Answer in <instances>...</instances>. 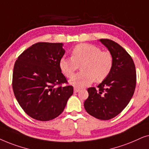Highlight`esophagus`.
I'll return each mask as SVG.
<instances>
[{"mask_svg":"<svg viewBox=\"0 0 149 149\" xmlns=\"http://www.w3.org/2000/svg\"><path fill=\"white\" fill-rule=\"evenodd\" d=\"M80 91V88H77V87H75L74 88V93H78Z\"/></svg>","mask_w":149,"mask_h":149,"instance_id":"obj_1","label":"esophagus"}]
</instances>
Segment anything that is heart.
Here are the masks:
<instances>
[{"mask_svg": "<svg viewBox=\"0 0 149 149\" xmlns=\"http://www.w3.org/2000/svg\"><path fill=\"white\" fill-rule=\"evenodd\" d=\"M71 57L63 56L59 68L65 77L71 78L80 66L81 72L74 76L70 83L77 88L88 86L95 80L102 82L108 78L113 67V57L108 51L90 43H80L71 52Z\"/></svg>", "mask_w": 149, "mask_h": 149, "instance_id": "heart-1", "label": "heart"}]
</instances>
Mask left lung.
<instances>
[{"label": "left lung", "instance_id": "8db88e82", "mask_svg": "<svg viewBox=\"0 0 149 149\" xmlns=\"http://www.w3.org/2000/svg\"><path fill=\"white\" fill-rule=\"evenodd\" d=\"M100 41L112 54L113 67L97 88H88V97L84 105L91 116L109 120L120 114L130 102L136 88V71L132 56L123 47L108 39H101Z\"/></svg>", "mask_w": 149, "mask_h": 149}]
</instances>
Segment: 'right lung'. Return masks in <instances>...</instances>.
<instances>
[{
  "instance_id": "obj_1",
  "label": "right lung",
  "mask_w": 149,
  "mask_h": 149,
  "mask_svg": "<svg viewBox=\"0 0 149 149\" xmlns=\"http://www.w3.org/2000/svg\"><path fill=\"white\" fill-rule=\"evenodd\" d=\"M61 43L38 42L26 49L15 61L12 87L24 111L34 119L47 121L63 112L73 93L72 86L59 68L65 54Z\"/></svg>"
}]
</instances>
